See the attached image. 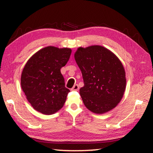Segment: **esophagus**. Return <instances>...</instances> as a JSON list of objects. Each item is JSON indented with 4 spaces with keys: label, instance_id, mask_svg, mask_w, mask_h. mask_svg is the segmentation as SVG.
<instances>
[{
    "label": "esophagus",
    "instance_id": "esophagus-1",
    "mask_svg": "<svg viewBox=\"0 0 153 153\" xmlns=\"http://www.w3.org/2000/svg\"><path fill=\"white\" fill-rule=\"evenodd\" d=\"M79 90V86L77 84L74 85V87L71 88V90H74V91H77Z\"/></svg>",
    "mask_w": 153,
    "mask_h": 153
}]
</instances>
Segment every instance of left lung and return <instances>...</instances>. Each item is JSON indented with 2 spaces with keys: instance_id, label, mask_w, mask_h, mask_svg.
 <instances>
[{
  "instance_id": "8db88e82",
  "label": "left lung",
  "mask_w": 153,
  "mask_h": 153,
  "mask_svg": "<svg viewBox=\"0 0 153 153\" xmlns=\"http://www.w3.org/2000/svg\"><path fill=\"white\" fill-rule=\"evenodd\" d=\"M84 86L79 94L90 111L102 114L113 109L126 90V72L120 59L103 46L79 47L74 55Z\"/></svg>"
}]
</instances>
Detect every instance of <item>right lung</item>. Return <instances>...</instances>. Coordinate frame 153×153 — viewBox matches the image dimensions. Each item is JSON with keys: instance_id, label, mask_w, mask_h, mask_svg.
<instances>
[{"instance_id": "1", "label": "right lung", "mask_w": 153, "mask_h": 153, "mask_svg": "<svg viewBox=\"0 0 153 153\" xmlns=\"http://www.w3.org/2000/svg\"><path fill=\"white\" fill-rule=\"evenodd\" d=\"M71 50L47 46L36 53L25 64L21 86L28 101L38 112L55 113L63 107L67 94L61 69L69 61Z\"/></svg>"}]
</instances>
